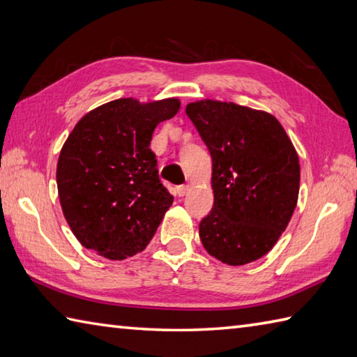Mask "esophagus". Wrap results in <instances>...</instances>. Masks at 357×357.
Returning <instances> with one entry per match:
<instances>
[{
  "label": "esophagus",
  "instance_id": "obj_1",
  "mask_svg": "<svg viewBox=\"0 0 357 357\" xmlns=\"http://www.w3.org/2000/svg\"><path fill=\"white\" fill-rule=\"evenodd\" d=\"M189 191V185H180L176 188V194L178 195V197H183V195H186Z\"/></svg>",
  "mask_w": 357,
  "mask_h": 357
}]
</instances>
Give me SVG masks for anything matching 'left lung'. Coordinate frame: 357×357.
<instances>
[{"instance_id":"1","label":"left lung","mask_w":357,"mask_h":357,"mask_svg":"<svg viewBox=\"0 0 357 357\" xmlns=\"http://www.w3.org/2000/svg\"><path fill=\"white\" fill-rule=\"evenodd\" d=\"M213 158V211L199 225L205 250L227 265L264 257L299 197V157L274 115L227 101L186 106Z\"/></svg>"}]
</instances>
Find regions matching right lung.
<instances>
[{"label": "right lung", "mask_w": 357, "mask_h": 357, "mask_svg": "<svg viewBox=\"0 0 357 357\" xmlns=\"http://www.w3.org/2000/svg\"><path fill=\"white\" fill-rule=\"evenodd\" d=\"M177 98L109 101L87 112L64 142L56 165L61 209L84 248L123 260L146 248L174 197L149 149L158 123L178 112Z\"/></svg>", "instance_id": "right-lung-1"}]
</instances>
